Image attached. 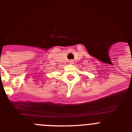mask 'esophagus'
<instances>
[{"label":"esophagus","mask_w":132,"mask_h":132,"mask_svg":"<svg viewBox=\"0 0 132 132\" xmlns=\"http://www.w3.org/2000/svg\"><path fill=\"white\" fill-rule=\"evenodd\" d=\"M69 63L71 64V65H73V64L74 63V61H73V60H70L69 61Z\"/></svg>","instance_id":"1"}]
</instances>
